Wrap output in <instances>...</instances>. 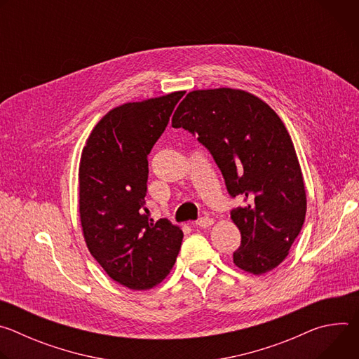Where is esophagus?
Listing matches in <instances>:
<instances>
[{
  "instance_id": "obj_1",
  "label": "esophagus",
  "mask_w": 359,
  "mask_h": 359,
  "mask_svg": "<svg viewBox=\"0 0 359 359\" xmlns=\"http://www.w3.org/2000/svg\"><path fill=\"white\" fill-rule=\"evenodd\" d=\"M215 222H213V219L212 217H208V216H204V217H200L197 222H196V224L198 226V227H210L212 224H213Z\"/></svg>"
}]
</instances>
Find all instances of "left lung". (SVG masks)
Wrapping results in <instances>:
<instances>
[{"label":"left lung","instance_id":"left-lung-1","mask_svg":"<svg viewBox=\"0 0 359 359\" xmlns=\"http://www.w3.org/2000/svg\"><path fill=\"white\" fill-rule=\"evenodd\" d=\"M208 147L231 197L248 203L231 210L241 233L234 264L254 276L280 266L306 212L304 179L288 130L260 97L231 88L189 92L173 118Z\"/></svg>","mask_w":359,"mask_h":359}]
</instances>
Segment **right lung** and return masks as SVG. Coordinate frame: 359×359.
Segmentation results:
<instances>
[{
  "mask_svg": "<svg viewBox=\"0 0 359 359\" xmlns=\"http://www.w3.org/2000/svg\"><path fill=\"white\" fill-rule=\"evenodd\" d=\"M183 90L109 111L90 132L79 163V215L88 250L116 283L149 290L170 273L183 240L146 209L147 155Z\"/></svg>",
  "mask_w": 359,
  "mask_h": 359,
  "instance_id": "1",
  "label": "right lung"
}]
</instances>
